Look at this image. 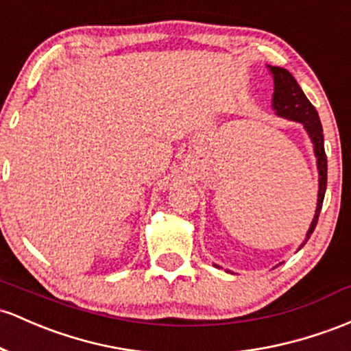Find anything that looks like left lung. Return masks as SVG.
Returning <instances> with one entry per match:
<instances>
[{
  "mask_svg": "<svg viewBox=\"0 0 351 351\" xmlns=\"http://www.w3.org/2000/svg\"><path fill=\"white\" fill-rule=\"evenodd\" d=\"M269 71L273 73V80H275V93H273V108L276 110L278 117L293 119V121L303 123L305 130L310 134L311 141H313L315 155H317L318 163V175H319V188H318V203L317 211H315V218L311 221L310 230H308L305 243L311 233L315 232L318 223L319 211H322L323 198H325L326 190V155H325V145H323V128L319 123L318 111L311 105L310 99L306 98L305 93L302 91L300 84L296 83L288 69L269 66ZM303 243V245H305ZM302 245V246H303ZM217 267V265H215Z\"/></svg>",
  "mask_w": 351,
  "mask_h": 351,
  "instance_id": "8db88e82",
  "label": "left lung"
}]
</instances>
